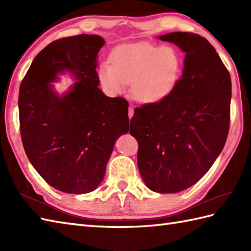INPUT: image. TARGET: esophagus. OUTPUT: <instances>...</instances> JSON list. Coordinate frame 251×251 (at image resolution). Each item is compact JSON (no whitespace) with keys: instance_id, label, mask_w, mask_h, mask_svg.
Segmentation results:
<instances>
[{"instance_id":"34e87169","label":"esophagus","mask_w":251,"mask_h":251,"mask_svg":"<svg viewBox=\"0 0 251 251\" xmlns=\"http://www.w3.org/2000/svg\"><path fill=\"white\" fill-rule=\"evenodd\" d=\"M132 115H134V108H132V106H129V109H128V116H129V119H131Z\"/></svg>"}]
</instances>
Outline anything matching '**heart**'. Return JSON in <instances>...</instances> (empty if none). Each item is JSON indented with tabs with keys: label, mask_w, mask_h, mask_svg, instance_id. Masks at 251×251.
Returning <instances> with one entry per match:
<instances>
[{
	"label": "heart",
	"mask_w": 251,
	"mask_h": 251,
	"mask_svg": "<svg viewBox=\"0 0 251 251\" xmlns=\"http://www.w3.org/2000/svg\"><path fill=\"white\" fill-rule=\"evenodd\" d=\"M180 72L178 52L170 46L147 42L117 47L100 66L101 86L112 96L124 93L131 82V93L145 103H156L173 92Z\"/></svg>",
	"instance_id": "b5f03b06"
}]
</instances>
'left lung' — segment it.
<instances>
[{
	"mask_svg": "<svg viewBox=\"0 0 251 251\" xmlns=\"http://www.w3.org/2000/svg\"><path fill=\"white\" fill-rule=\"evenodd\" d=\"M184 51L182 74L156 103L136 108L130 135L149 189L177 193L195 184L219 156L230 129L231 76L215 47L191 32L158 36Z\"/></svg>",
	"mask_w": 251,
	"mask_h": 251,
	"instance_id": "1",
	"label": "left lung"
}]
</instances>
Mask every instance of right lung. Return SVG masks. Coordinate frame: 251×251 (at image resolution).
Returning a JSON list of instances; mask_svg holds the SVG:
<instances>
[{
  "label": "right lung",
  "mask_w": 251,
  "mask_h": 251,
  "mask_svg": "<svg viewBox=\"0 0 251 251\" xmlns=\"http://www.w3.org/2000/svg\"><path fill=\"white\" fill-rule=\"evenodd\" d=\"M99 35L62 37L36 55L20 84L21 141L36 172L52 188L84 194L102 181L114 143L129 130L128 102L98 87ZM68 71L78 82L58 96L50 85Z\"/></svg>",
  "instance_id": "add662e5"
}]
</instances>
